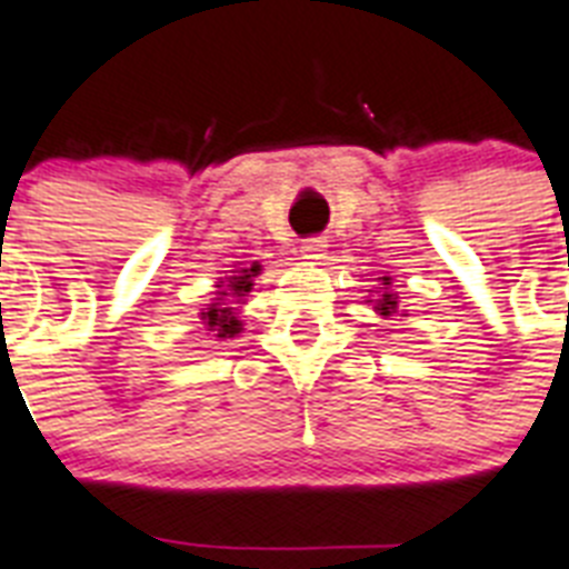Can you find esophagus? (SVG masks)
<instances>
[{
	"mask_svg": "<svg viewBox=\"0 0 569 569\" xmlns=\"http://www.w3.org/2000/svg\"><path fill=\"white\" fill-rule=\"evenodd\" d=\"M300 257L309 262H321L327 257V242L325 239H307L300 244Z\"/></svg>",
	"mask_w": 569,
	"mask_h": 569,
	"instance_id": "obj_1",
	"label": "esophagus"
}]
</instances>
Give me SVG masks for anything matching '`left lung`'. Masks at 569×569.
<instances>
[{
	"instance_id": "obj_1",
	"label": "left lung",
	"mask_w": 569,
	"mask_h": 569,
	"mask_svg": "<svg viewBox=\"0 0 569 569\" xmlns=\"http://www.w3.org/2000/svg\"><path fill=\"white\" fill-rule=\"evenodd\" d=\"M368 303H373V312L382 318H391L400 312V307H397V295L391 292V277H380V295H377V298H368ZM400 316H406V309Z\"/></svg>"
}]
</instances>
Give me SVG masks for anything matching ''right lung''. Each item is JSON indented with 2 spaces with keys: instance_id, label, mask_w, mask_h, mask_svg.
<instances>
[{
  "instance_id": "right-lung-1",
  "label": "right lung",
  "mask_w": 569,
  "mask_h": 569,
  "mask_svg": "<svg viewBox=\"0 0 569 569\" xmlns=\"http://www.w3.org/2000/svg\"><path fill=\"white\" fill-rule=\"evenodd\" d=\"M262 271L260 262H253L248 269H233V274L219 277V292L210 303H204V312H201V325L210 332L216 341L233 339L242 332V309L233 308V302L244 303V295L253 289V280Z\"/></svg>"
}]
</instances>
